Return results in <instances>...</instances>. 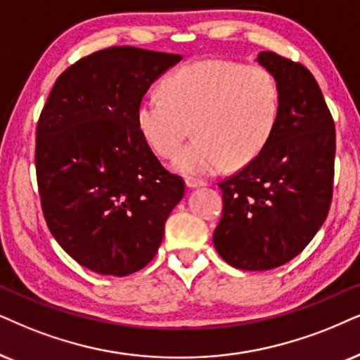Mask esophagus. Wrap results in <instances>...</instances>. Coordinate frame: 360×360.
<instances>
[{
    "instance_id": "1",
    "label": "esophagus",
    "mask_w": 360,
    "mask_h": 360,
    "mask_svg": "<svg viewBox=\"0 0 360 360\" xmlns=\"http://www.w3.org/2000/svg\"><path fill=\"white\" fill-rule=\"evenodd\" d=\"M186 186H188L189 189H194V188H202V186H206V183L201 179H195V177H188V179H186Z\"/></svg>"
}]
</instances>
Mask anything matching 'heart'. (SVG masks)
I'll return each mask as SVG.
<instances>
[{
	"label": "heart",
	"mask_w": 360,
	"mask_h": 360,
	"mask_svg": "<svg viewBox=\"0 0 360 360\" xmlns=\"http://www.w3.org/2000/svg\"><path fill=\"white\" fill-rule=\"evenodd\" d=\"M162 96L143 98L136 122L154 153L171 158L195 124L198 138L172 161L186 176L243 167L267 146L279 120V86L261 65L226 59L186 65L161 84Z\"/></svg>",
	"instance_id": "1"
}]
</instances>
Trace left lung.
<instances>
[{
    "mask_svg": "<svg viewBox=\"0 0 360 360\" xmlns=\"http://www.w3.org/2000/svg\"><path fill=\"white\" fill-rule=\"evenodd\" d=\"M279 86V120L267 146L221 181L214 248L243 271L289 262L324 224L332 201L335 127L312 72L272 51L257 54Z\"/></svg>",
    "mask_w": 360,
    "mask_h": 360,
    "instance_id": "left-lung-1",
    "label": "left lung"
}]
</instances>
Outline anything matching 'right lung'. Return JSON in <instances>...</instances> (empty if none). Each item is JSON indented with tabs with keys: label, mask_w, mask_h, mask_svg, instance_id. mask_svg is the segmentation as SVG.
Here are the masks:
<instances>
[{
	"label": "right lung",
	"mask_w": 360,
	"mask_h": 360,
	"mask_svg": "<svg viewBox=\"0 0 360 360\" xmlns=\"http://www.w3.org/2000/svg\"><path fill=\"white\" fill-rule=\"evenodd\" d=\"M183 59L133 46L101 49L54 83L36 127V179L46 224L70 256L129 276L156 256L184 181L162 167L136 122L149 86Z\"/></svg>",
	"instance_id": "add662e5"
}]
</instances>
